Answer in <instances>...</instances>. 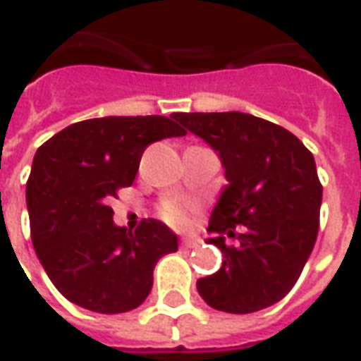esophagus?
<instances>
[{
	"mask_svg": "<svg viewBox=\"0 0 361 361\" xmlns=\"http://www.w3.org/2000/svg\"><path fill=\"white\" fill-rule=\"evenodd\" d=\"M181 245H183L185 250H195V247L201 245V240H199L197 235H189V238H183V240H181Z\"/></svg>",
	"mask_w": 361,
	"mask_h": 361,
	"instance_id": "obj_1",
	"label": "esophagus"
}]
</instances>
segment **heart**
<instances>
[{
  "label": "heart",
  "mask_w": 361,
  "mask_h": 361,
  "mask_svg": "<svg viewBox=\"0 0 361 361\" xmlns=\"http://www.w3.org/2000/svg\"><path fill=\"white\" fill-rule=\"evenodd\" d=\"M162 216H164L170 224L173 226H185L189 222L188 212L183 211V207L173 201H168V203L162 204Z\"/></svg>",
  "instance_id": "b5f03b06"
}]
</instances>
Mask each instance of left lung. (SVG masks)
<instances>
[{
	"mask_svg": "<svg viewBox=\"0 0 361 361\" xmlns=\"http://www.w3.org/2000/svg\"><path fill=\"white\" fill-rule=\"evenodd\" d=\"M173 119L219 152L228 180L209 222L216 234L209 243L224 259L214 274L197 280L199 294L226 313L280 302L317 240L323 185L313 154L288 129L251 114L195 111ZM226 235L238 245L226 246Z\"/></svg>",
	"mask_w": 361,
	"mask_h": 361,
	"instance_id": "left-lung-1",
	"label": "left lung"
}]
</instances>
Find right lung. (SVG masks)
<instances>
[{"label": "right lung", "mask_w": 361, "mask_h": 361, "mask_svg": "<svg viewBox=\"0 0 361 361\" xmlns=\"http://www.w3.org/2000/svg\"><path fill=\"white\" fill-rule=\"evenodd\" d=\"M172 118L85 119L36 150L27 181L32 245L69 302L110 315L135 310L150 294L158 259L178 250L166 224L145 219L131 232L114 224L110 207L150 142L185 135Z\"/></svg>", "instance_id": "obj_1"}]
</instances>
